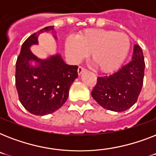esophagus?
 I'll list each match as a JSON object with an SVG mask.
<instances>
[{
  "instance_id": "esophagus-1",
  "label": "esophagus",
  "mask_w": 156,
  "mask_h": 156,
  "mask_svg": "<svg viewBox=\"0 0 156 156\" xmlns=\"http://www.w3.org/2000/svg\"><path fill=\"white\" fill-rule=\"evenodd\" d=\"M85 70V69L83 68V66H78V74H81V73H83V71Z\"/></svg>"
}]
</instances>
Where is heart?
<instances>
[{"instance_id":"1","label":"heart","mask_w":156,"mask_h":156,"mask_svg":"<svg viewBox=\"0 0 156 156\" xmlns=\"http://www.w3.org/2000/svg\"><path fill=\"white\" fill-rule=\"evenodd\" d=\"M130 48V40L126 34L103 29H90L69 38L66 51L74 62H79L90 54L95 68L109 72L124 61Z\"/></svg>"}]
</instances>
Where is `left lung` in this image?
Returning a JSON list of instances; mask_svg holds the SVG:
<instances>
[{"label": "left lung", "instance_id": "left-lung-1", "mask_svg": "<svg viewBox=\"0 0 156 156\" xmlns=\"http://www.w3.org/2000/svg\"><path fill=\"white\" fill-rule=\"evenodd\" d=\"M145 61L138 45L133 48L132 61L110 75L98 77L91 91L94 100L104 108L123 112L138 100L143 84Z\"/></svg>", "mask_w": 156, "mask_h": 156}]
</instances>
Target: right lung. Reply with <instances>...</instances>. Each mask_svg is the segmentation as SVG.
I'll return each mask as SVG.
<instances>
[{
	"label": "right lung",
	"instance_id": "right-lung-1",
	"mask_svg": "<svg viewBox=\"0 0 156 156\" xmlns=\"http://www.w3.org/2000/svg\"><path fill=\"white\" fill-rule=\"evenodd\" d=\"M54 30L47 27L34 33L23 44L16 61L15 84L18 99L29 112L37 116L52 113L68 99L69 90L78 78V66H69L60 55L40 60L30 52V47L38 44V35ZM35 60L37 66L29 62Z\"/></svg>",
	"mask_w": 156,
	"mask_h": 156
}]
</instances>
